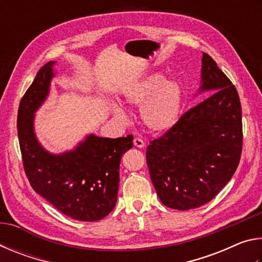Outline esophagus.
Listing matches in <instances>:
<instances>
[{"mask_svg":"<svg viewBox=\"0 0 262 262\" xmlns=\"http://www.w3.org/2000/svg\"><path fill=\"white\" fill-rule=\"evenodd\" d=\"M134 145L136 148H144L145 147V143L144 141L141 139V137H135L134 139Z\"/></svg>","mask_w":262,"mask_h":262,"instance_id":"34e87169","label":"esophagus"}]
</instances>
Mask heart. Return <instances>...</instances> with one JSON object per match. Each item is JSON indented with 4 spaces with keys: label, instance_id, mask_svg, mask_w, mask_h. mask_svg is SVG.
<instances>
[{
    "label": "heart",
    "instance_id": "1",
    "mask_svg": "<svg viewBox=\"0 0 262 262\" xmlns=\"http://www.w3.org/2000/svg\"><path fill=\"white\" fill-rule=\"evenodd\" d=\"M123 96L128 104L142 107V120L149 129L163 133L178 122L183 108L184 92L176 81H165L159 73H150L125 88ZM114 113L123 117L121 108Z\"/></svg>",
    "mask_w": 262,
    "mask_h": 262
}]
</instances>
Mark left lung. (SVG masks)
Listing matches in <instances>:
<instances>
[{
	"mask_svg": "<svg viewBox=\"0 0 262 262\" xmlns=\"http://www.w3.org/2000/svg\"><path fill=\"white\" fill-rule=\"evenodd\" d=\"M211 94L150 141L147 164L159 200L188 210L212 200L236 172L243 148L242 106L231 81L203 53L200 92Z\"/></svg>",
	"mask_w": 262,
	"mask_h": 262,
	"instance_id": "1",
	"label": "left lung"
}]
</instances>
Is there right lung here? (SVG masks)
I'll use <instances>...</instances> for the list:
<instances>
[{
  "instance_id": "add662e5",
  "label": "right lung",
  "mask_w": 262,
  "mask_h": 262,
  "mask_svg": "<svg viewBox=\"0 0 262 262\" xmlns=\"http://www.w3.org/2000/svg\"><path fill=\"white\" fill-rule=\"evenodd\" d=\"M55 61L39 69L20 100L17 129L23 165L32 188L66 216L99 221L113 210L118 199L122 155L133 147V135L118 139L88 135L74 150L54 155L34 134V113L47 98Z\"/></svg>"
}]
</instances>
